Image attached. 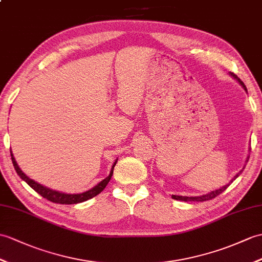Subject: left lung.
I'll use <instances>...</instances> for the list:
<instances>
[{
    "label": "left lung",
    "mask_w": 262,
    "mask_h": 262,
    "mask_svg": "<svg viewBox=\"0 0 262 262\" xmlns=\"http://www.w3.org/2000/svg\"><path fill=\"white\" fill-rule=\"evenodd\" d=\"M231 76H232L234 79H236V80L239 81V83L241 84V86L245 88V90L247 91V88H246V86H245V83H243L240 79L236 77L235 75H233V74H231ZM249 157H250V155L248 156V159H247V162H248V160H249ZM245 168V167H243ZM242 173V169L241 171L236 174L234 178L231 180V182L229 184H227V185H224V186H222L221 188H219V190H215V191H212V192H210V193H208V194H204V195H201V196H181V195H172V199H174V200H179V201H184V202H203V201H209V200H212V199H214L215 196H217V195H220V194L222 193V192H224L228 188V186L232 183V182L238 178V176L240 175Z\"/></svg>",
    "instance_id": "8db88e82"
}]
</instances>
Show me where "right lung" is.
Segmentation results:
<instances>
[{
  "label": "right lung",
  "instance_id": "1",
  "mask_svg": "<svg viewBox=\"0 0 262 262\" xmlns=\"http://www.w3.org/2000/svg\"><path fill=\"white\" fill-rule=\"evenodd\" d=\"M11 159H12V163H13V166L15 168L17 175H19L24 182H27V183L30 186H31L36 193H39L41 196H43L45 199L51 201V202L59 203V204H77V203H80V202H84V201H87L89 199H93L94 196L98 195L100 192L103 191V188L107 186L108 182L111 181L112 176H113V173H114V167H115V165H116V163H117V160L115 161L114 165H113V167L111 169V173H109V175L107 176V178L105 180H102L100 183H98L96 186H94L93 188H90L89 191H86V192L80 193V194H67V193H62V192H58V191L51 190V188L41 185V184L38 183V182H35V181L30 179L29 176H27L26 174H24L21 171V168L19 167V165H17L16 162H15V159L13 157V154H12V151H11Z\"/></svg>",
  "mask_w": 262,
  "mask_h": 262
}]
</instances>
